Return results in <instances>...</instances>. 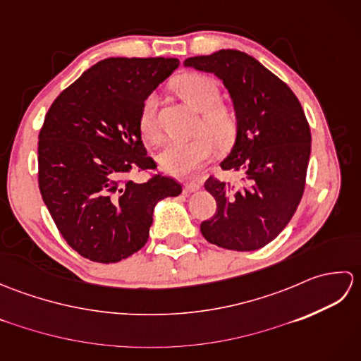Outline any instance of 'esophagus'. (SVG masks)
Instances as JSON below:
<instances>
[{
    "label": "esophagus",
    "instance_id": "obj_1",
    "mask_svg": "<svg viewBox=\"0 0 361 361\" xmlns=\"http://www.w3.org/2000/svg\"><path fill=\"white\" fill-rule=\"evenodd\" d=\"M198 189H200V185H198V183H186L185 188H183V192H185L186 195H189V194L197 192Z\"/></svg>",
    "mask_w": 361,
    "mask_h": 361
}]
</instances>
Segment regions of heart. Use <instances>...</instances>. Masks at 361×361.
<instances>
[{
    "mask_svg": "<svg viewBox=\"0 0 361 361\" xmlns=\"http://www.w3.org/2000/svg\"><path fill=\"white\" fill-rule=\"evenodd\" d=\"M175 90L185 101L203 113V127L209 133H200L190 140L171 141L159 153L158 163L166 172L173 175H189L200 169L216 152V141L229 145L237 135V118L233 110L220 102V88L208 75L186 74L175 82ZM157 96L145 99L140 114L141 133L150 142L159 141L157 122ZM216 140H214L213 137Z\"/></svg>",
    "mask_w": 361,
    "mask_h": 361,
    "instance_id": "heart-1",
    "label": "heart"
}]
</instances>
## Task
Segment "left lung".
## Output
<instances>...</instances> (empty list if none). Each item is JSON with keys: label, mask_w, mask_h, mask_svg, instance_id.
Listing matches in <instances>:
<instances>
[{"label": "left lung", "mask_w": 361, "mask_h": 361, "mask_svg": "<svg viewBox=\"0 0 361 361\" xmlns=\"http://www.w3.org/2000/svg\"><path fill=\"white\" fill-rule=\"evenodd\" d=\"M185 66L212 73L228 90L237 135L220 167L243 175L242 186L206 180L217 211L200 231L220 248H262L288 225L302 198L312 144L302 106L286 83L245 52L220 49L189 57Z\"/></svg>", "instance_id": "left-lung-1"}]
</instances>
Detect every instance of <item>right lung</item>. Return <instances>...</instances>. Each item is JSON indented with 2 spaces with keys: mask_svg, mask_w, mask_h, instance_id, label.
Instances as JSON below:
<instances>
[{
  "mask_svg": "<svg viewBox=\"0 0 361 361\" xmlns=\"http://www.w3.org/2000/svg\"><path fill=\"white\" fill-rule=\"evenodd\" d=\"M178 59L110 57L59 94L38 135V188L73 250L119 262L149 239L158 202L181 194L171 176L122 180L157 164L142 144L145 99L178 68Z\"/></svg>",
  "mask_w": 361,
  "mask_h": 361,
  "instance_id": "1",
  "label": "right lung"
}]
</instances>
